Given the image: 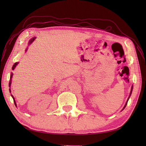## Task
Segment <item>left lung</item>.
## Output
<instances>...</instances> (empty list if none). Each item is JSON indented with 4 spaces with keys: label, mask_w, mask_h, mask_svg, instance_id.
<instances>
[{
    "label": "left lung",
    "mask_w": 146,
    "mask_h": 146,
    "mask_svg": "<svg viewBox=\"0 0 146 146\" xmlns=\"http://www.w3.org/2000/svg\"><path fill=\"white\" fill-rule=\"evenodd\" d=\"M132 90H133V86L131 87V91H130V96H129V98L130 97V95H131V92H132ZM129 98H128V100H127V102H126V104H125V106H124V107H123V110L125 108V107H126V105H127V102H128V100H129Z\"/></svg>",
    "instance_id": "obj_1"
}]
</instances>
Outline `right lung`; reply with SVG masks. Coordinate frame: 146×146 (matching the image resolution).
<instances>
[{"mask_svg":"<svg viewBox=\"0 0 146 146\" xmlns=\"http://www.w3.org/2000/svg\"><path fill=\"white\" fill-rule=\"evenodd\" d=\"M35 38H33L32 39H31L30 40V41H29V44H30L31 43H32V42L35 40ZM19 63H17V62H16V63H15L14 64H13V67H12V70H14V69L16 68V65L18 64ZM12 77H13V74H11V77H10V78L11 79V78H12ZM11 82H10V83H9V86H10V85H11ZM10 92H11V90L10 89ZM11 96H12V98H13V100H14V103H15V105L16 106V102H15V99H14V97H13L12 95H11Z\"/></svg>","mask_w":146,"mask_h":146,"instance_id":"1","label":"right lung"}]
</instances>
